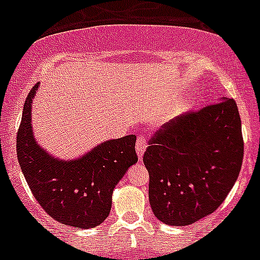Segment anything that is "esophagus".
Masks as SVG:
<instances>
[{"mask_svg": "<svg viewBox=\"0 0 260 260\" xmlns=\"http://www.w3.org/2000/svg\"><path fill=\"white\" fill-rule=\"evenodd\" d=\"M146 148H147L146 139H144L143 135H139V139H138L137 144H135V150H137L138 157H139V160H141V161H142V158H143V155H144V151H146Z\"/></svg>", "mask_w": 260, "mask_h": 260, "instance_id": "esophagus-1", "label": "esophagus"}]
</instances>
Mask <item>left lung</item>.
Masks as SVG:
<instances>
[{
    "mask_svg": "<svg viewBox=\"0 0 260 260\" xmlns=\"http://www.w3.org/2000/svg\"><path fill=\"white\" fill-rule=\"evenodd\" d=\"M242 158L233 99L221 98L165 123L143 156L153 215L167 225L183 226L215 212L237 180Z\"/></svg>",
    "mask_w": 260,
    "mask_h": 260,
    "instance_id": "1",
    "label": "left lung"
}]
</instances>
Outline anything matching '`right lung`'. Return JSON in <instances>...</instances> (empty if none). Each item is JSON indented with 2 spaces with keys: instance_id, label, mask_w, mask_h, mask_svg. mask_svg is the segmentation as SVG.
<instances>
[{
  "instance_id": "obj_1",
  "label": "right lung",
  "mask_w": 260,
  "mask_h": 260,
  "mask_svg": "<svg viewBox=\"0 0 260 260\" xmlns=\"http://www.w3.org/2000/svg\"><path fill=\"white\" fill-rule=\"evenodd\" d=\"M29 91L17 135V155L32 194L45 212L69 226L95 228L108 217L112 194L128 168L138 161L135 135L110 139L74 160H61L39 146L31 123Z\"/></svg>"
}]
</instances>
